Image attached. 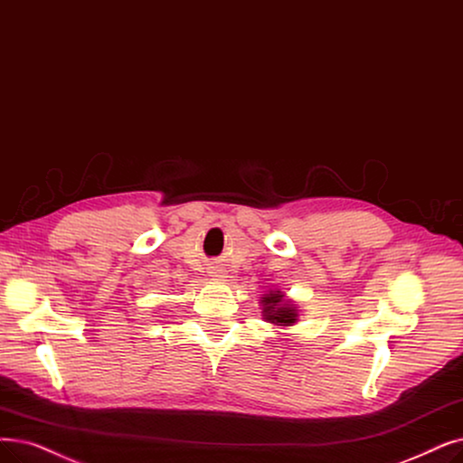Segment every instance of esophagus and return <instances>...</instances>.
Here are the masks:
<instances>
[{
	"label": "esophagus",
	"instance_id": "34e87169",
	"mask_svg": "<svg viewBox=\"0 0 463 463\" xmlns=\"http://www.w3.org/2000/svg\"><path fill=\"white\" fill-rule=\"evenodd\" d=\"M213 278H225V270L223 269H212L210 272Z\"/></svg>",
	"mask_w": 463,
	"mask_h": 463
}]
</instances>
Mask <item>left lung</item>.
<instances>
[{
	"instance_id": "obj_1",
	"label": "left lung",
	"mask_w": 463,
	"mask_h": 463,
	"mask_svg": "<svg viewBox=\"0 0 463 463\" xmlns=\"http://www.w3.org/2000/svg\"><path fill=\"white\" fill-rule=\"evenodd\" d=\"M263 314L267 321H272V324H278V326H291L297 321L295 307L286 303L284 295L279 291L263 297Z\"/></svg>"
}]
</instances>
